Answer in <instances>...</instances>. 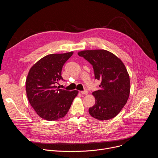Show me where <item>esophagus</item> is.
<instances>
[{"instance_id": "34e87169", "label": "esophagus", "mask_w": 158, "mask_h": 158, "mask_svg": "<svg viewBox=\"0 0 158 158\" xmlns=\"http://www.w3.org/2000/svg\"><path fill=\"white\" fill-rule=\"evenodd\" d=\"M81 93L82 94H85V95H86V94H88V92H87V91H81Z\"/></svg>"}]
</instances>
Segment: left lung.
<instances>
[{"instance_id":"8db88e82","label":"left lung","mask_w":158,"mask_h":158,"mask_svg":"<svg viewBox=\"0 0 158 158\" xmlns=\"http://www.w3.org/2000/svg\"><path fill=\"white\" fill-rule=\"evenodd\" d=\"M78 55L93 67L95 79L101 81L100 89L93 93L95 104L89 109L92 117L109 120L116 116L126 104L130 93V79L120 59L106 50H86Z\"/></svg>"}]
</instances>
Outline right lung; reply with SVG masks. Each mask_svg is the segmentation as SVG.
I'll return each mask as SVG.
<instances>
[{"instance_id":"1","label":"right lung","mask_w":158,"mask_h":158,"mask_svg":"<svg viewBox=\"0 0 158 158\" xmlns=\"http://www.w3.org/2000/svg\"><path fill=\"white\" fill-rule=\"evenodd\" d=\"M73 52L49 54L37 61L31 68L26 82L29 103L42 119L56 121L64 117L69 110L76 90L70 91L59 89L56 84L63 80L62 67Z\"/></svg>"}]
</instances>
